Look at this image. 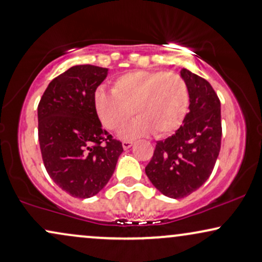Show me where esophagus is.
<instances>
[{
  "mask_svg": "<svg viewBox=\"0 0 262 262\" xmlns=\"http://www.w3.org/2000/svg\"><path fill=\"white\" fill-rule=\"evenodd\" d=\"M122 145H123V149H124V150H127V149L130 148L132 145H133V141L124 140V141H123V143H122Z\"/></svg>",
  "mask_w": 262,
  "mask_h": 262,
  "instance_id": "obj_1",
  "label": "esophagus"
}]
</instances>
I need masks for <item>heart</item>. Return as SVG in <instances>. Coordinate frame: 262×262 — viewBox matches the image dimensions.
Segmentation results:
<instances>
[{
    "label": "heart",
    "instance_id": "heart-1",
    "mask_svg": "<svg viewBox=\"0 0 262 262\" xmlns=\"http://www.w3.org/2000/svg\"><path fill=\"white\" fill-rule=\"evenodd\" d=\"M189 93L186 81L176 73L132 71L114 82L113 92L100 89L95 107L102 124L117 130L135 114L139 118L122 129L123 138H138L154 132L162 137L175 132L185 119Z\"/></svg>",
    "mask_w": 262,
    "mask_h": 262
}]
</instances>
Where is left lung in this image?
Listing matches in <instances>:
<instances>
[{"mask_svg": "<svg viewBox=\"0 0 262 262\" xmlns=\"http://www.w3.org/2000/svg\"><path fill=\"white\" fill-rule=\"evenodd\" d=\"M189 93V112L176 133L156 143L145 167L152 185L165 196L183 198L198 189L214 169L221 150V101L207 80L182 69Z\"/></svg>", "mask_w": 262, "mask_h": 262, "instance_id": "1", "label": "left lung"}]
</instances>
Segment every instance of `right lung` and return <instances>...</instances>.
<instances>
[{"label": "right lung", "instance_id": "right-lung-1", "mask_svg": "<svg viewBox=\"0 0 262 262\" xmlns=\"http://www.w3.org/2000/svg\"><path fill=\"white\" fill-rule=\"evenodd\" d=\"M108 70L76 65L52 80L38 104L44 166L60 188L76 198L97 194L112 177L123 146L102 129L95 92Z\"/></svg>", "mask_w": 262, "mask_h": 262}]
</instances>
